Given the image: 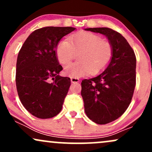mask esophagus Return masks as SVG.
<instances>
[{
	"mask_svg": "<svg viewBox=\"0 0 152 152\" xmlns=\"http://www.w3.org/2000/svg\"><path fill=\"white\" fill-rule=\"evenodd\" d=\"M71 83H78L79 82V79L77 78H74V77H71Z\"/></svg>",
	"mask_w": 152,
	"mask_h": 152,
	"instance_id": "obj_1",
	"label": "esophagus"
}]
</instances>
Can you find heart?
<instances>
[{"label":"heart","instance_id":"heart-1","mask_svg":"<svg viewBox=\"0 0 152 152\" xmlns=\"http://www.w3.org/2000/svg\"><path fill=\"white\" fill-rule=\"evenodd\" d=\"M114 49L111 43L101 36L89 32H83L65 38L58 43L56 54L62 65H66L78 53V62L65 67V73L75 78L90 73L96 74L109 65Z\"/></svg>","mask_w":152,"mask_h":152}]
</instances>
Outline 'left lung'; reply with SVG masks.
I'll use <instances>...</instances> for the list:
<instances>
[{"label": "left lung", "instance_id": "obj_1", "mask_svg": "<svg viewBox=\"0 0 152 152\" xmlns=\"http://www.w3.org/2000/svg\"><path fill=\"white\" fill-rule=\"evenodd\" d=\"M85 31L106 36L114 49L106 69L96 77L81 82V96L86 116L98 124L117 119L129 106L136 86L137 59L126 38L109 28Z\"/></svg>", "mask_w": 152, "mask_h": 152}]
</instances>
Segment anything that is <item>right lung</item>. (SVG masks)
Returning <instances> with one entry per match:
<instances>
[{
    "mask_svg": "<svg viewBox=\"0 0 152 152\" xmlns=\"http://www.w3.org/2000/svg\"><path fill=\"white\" fill-rule=\"evenodd\" d=\"M75 29L54 26L37 29L29 35L19 51L17 91L25 109L36 117L50 118L61 111L71 80L58 75L63 68L56 49L60 40Z\"/></svg>",
    "mask_w": 152,
    "mask_h": 152,
    "instance_id": "obj_1",
    "label": "right lung"
}]
</instances>
